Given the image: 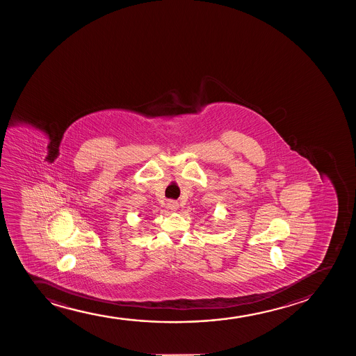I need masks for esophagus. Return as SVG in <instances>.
I'll use <instances>...</instances> for the list:
<instances>
[{"instance_id":"34e87169","label":"esophagus","mask_w":356,"mask_h":356,"mask_svg":"<svg viewBox=\"0 0 356 356\" xmlns=\"http://www.w3.org/2000/svg\"><path fill=\"white\" fill-rule=\"evenodd\" d=\"M168 208L171 209V210H177V209L179 208V204H178V202H176V200H168Z\"/></svg>"}]
</instances>
